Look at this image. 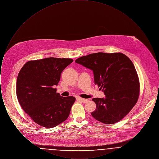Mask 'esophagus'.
<instances>
[{"label":"esophagus","instance_id":"1","mask_svg":"<svg viewBox=\"0 0 159 159\" xmlns=\"http://www.w3.org/2000/svg\"><path fill=\"white\" fill-rule=\"evenodd\" d=\"M76 99H77V101H79L82 102H84V103H85V102H86L88 101V99H87L82 98H80V97H77Z\"/></svg>","mask_w":159,"mask_h":159}]
</instances>
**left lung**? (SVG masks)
I'll list each match as a JSON object with an SVG mask.
<instances>
[{"label":"left lung","instance_id":"1","mask_svg":"<svg viewBox=\"0 0 159 159\" xmlns=\"http://www.w3.org/2000/svg\"><path fill=\"white\" fill-rule=\"evenodd\" d=\"M93 71L95 84L106 97L93 98L96 110L92 117L106 124L121 120L135 105L139 94V82L136 69L122 53H91L75 61Z\"/></svg>","mask_w":159,"mask_h":159}]
</instances>
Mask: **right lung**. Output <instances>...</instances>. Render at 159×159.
Wrapping results in <instances>:
<instances>
[{"instance_id": "obj_1", "label": "right lung", "mask_w": 159, "mask_h": 159, "mask_svg": "<svg viewBox=\"0 0 159 159\" xmlns=\"http://www.w3.org/2000/svg\"><path fill=\"white\" fill-rule=\"evenodd\" d=\"M73 60L46 58L26 62L17 77L16 97L23 110L38 125L53 128L68 117L74 97H61L55 86Z\"/></svg>"}]
</instances>
